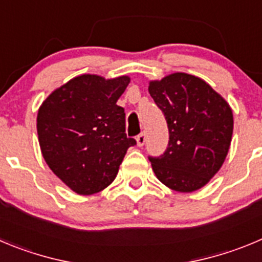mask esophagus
<instances>
[{
    "instance_id": "1",
    "label": "esophagus",
    "mask_w": 262,
    "mask_h": 262,
    "mask_svg": "<svg viewBox=\"0 0 262 262\" xmlns=\"http://www.w3.org/2000/svg\"><path fill=\"white\" fill-rule=\"evenodd\" d=\"M145 141H147V135H145V133H141L140 135L136 136V143H138L139 147H143L144 144H145Z\"/></svg>"
}]
</instances>
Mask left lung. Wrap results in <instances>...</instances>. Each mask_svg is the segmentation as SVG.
<instances>
[{
    "instance_id": "obj_1",
    "label": "left lung",
    "mask_w": 262,
    "mask_h": 262,
    "mask_svg": "<svg viewBox=\"0 0 262 262\" xmlns=\"http://www.w3.org/2000/svg\"><path fill=\"white\" fill-rule=\"evenodd\" d=\"M169 128L164 155L149 157L158 181L178 192L205 186L225 162L231 144L232 110L198 76L174 73L148 87Z\"/></svg>"
}]
</instances>
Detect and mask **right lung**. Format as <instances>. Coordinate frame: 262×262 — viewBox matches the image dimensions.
<instances>
[{
    "mask_svg": "<svg viewBox=\"0 0 262 262\" xmlns=\"http://www.w3.org/2000/svg\"><path fill=\"white\" fill-rule=\"evenodd\" d=\"M128 76H76L53 91L37 113L42 157L54 174L79 195L106 188L135 139L127 138L124 109L117 101Z\"/></svg>",
    "mask_w": 262,
    "mask_h": 262,
    "instance_id": "obj_1",
    "label": "right lung"
}]
</instances>
